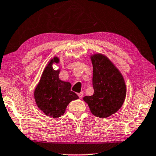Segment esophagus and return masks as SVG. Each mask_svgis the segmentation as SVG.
<instances>
[{
  "label": "esophagus",
  "mask_w": 156,
  "mask_h": 156,
  "mask_svg": "<svg viewBox=\"0 0 156 156\" xmlns=\"http://www.w3.org/2000/svg\"><path fill=\"white\" fill-rule=\"evenodd\" d=\"M78 95L79 98L81 99V98H82V97H83V92H80V93H78Z\"/></svg>",
  "instance_id": "obj_1"
}]
</instances>
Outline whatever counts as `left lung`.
I'll use <instances>...</instances> for the list:
<instances>
[{
  "mask_svg": "<svg viewBox=\"0 0 156 156\" xmlns=\"http://www.w3.org/2000/svg\"><path fill=\"white\" fill-rule=\"evenodd\" d=\"M90 59L94 94L84 97L83 100L94 116L106 118L122 107L126 97V85L119 69L107 56L95 53L90 55Z\"/></svg>",
  "mask_w": 156,
  "mask_h": 156,
  "instance_id": "1",
  "label": "left lung"
}]
</instances>
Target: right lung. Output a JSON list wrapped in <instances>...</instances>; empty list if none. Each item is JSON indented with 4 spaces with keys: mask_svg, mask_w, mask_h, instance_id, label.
Segmentation results:
<instances>
[{
    "mask_svg": "<svg viewBox=\"0 0 156 156\" xmlns=\"http://www.w3.org/2000/svg\"><path fill=\"white\" fill-rule=\"evenodd\" d=\"M59 63V58L57 56L48 62L34 92L38 108L53 118L61 117L69 104L78 99V95L71 91V83L60 80V69H53V64Z\"/></svg>",
    "mask_w": 156,
    "mask_h": 156,
    "instance_id": "right-lung-1",
    "label": "right lung"
}]
</instances>
